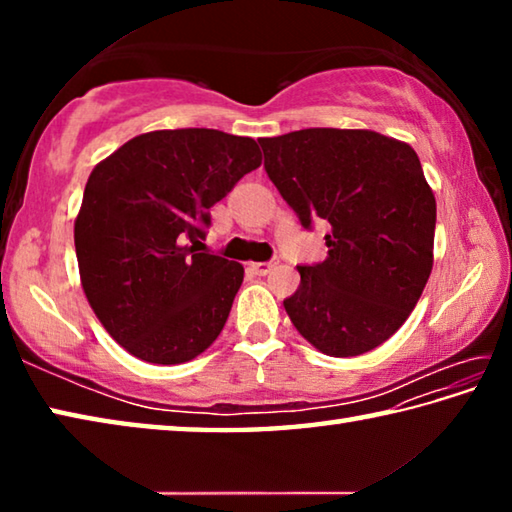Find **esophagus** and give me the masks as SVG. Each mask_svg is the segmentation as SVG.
Instances as JSON below:
<instances>
[{"label":"esophagus","instance_id":"34e87169","mask_svg":"<svg viewBox=\"0 0 512 512\" xmlns=\"http://www.w3.org/2000/svg\"><path fill=\"white\" fill-rule=\"evenodd\" d=\"M277 266V262H253L248 264V271H253L255 275H268Z\"/></svg>","mask_w":512,"mask_h":512}]
</instances>
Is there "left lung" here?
I'll return each mask as SVG.
<instances>
[{
    "instance_id": "8db88e82",
    "label": "left lung",
    "mask_w": 512,
    "mask_h": 512,
    "mask_svg": "<svg viewBox=\"0 0 512 512\" xmlns=\"http://www.w3.org/2000/svg\"><path fill=\"white\" fill-rule=\"evenodd\" d=\"M264 169L302 228L327 221V259L298 266L284 309L329 357L375 350L404 325L433 266L436 198L409 144L375 131L262 137Z\"/></svg>"
}]
</instances>
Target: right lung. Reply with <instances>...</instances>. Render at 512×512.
<instances>
[{
  "label": "right lung",
  "mask_w": 512,
  "mask_h": 512,
  "mask_svg": "<svg viewBox=\"0 0 512 512\" xmlns=\"http://www.w3.org/2000/svg\"><path fill=\"white\" fill-rule=\"evenodd\" d=\"M259 164L253 137L178 128L133 137L90 173L74 223L81 284L133 357L176 366L221 334L244 266L196 244L210 207Z\"/></svg>",
  "instance_id": "add662e5"
}]
</instances>
